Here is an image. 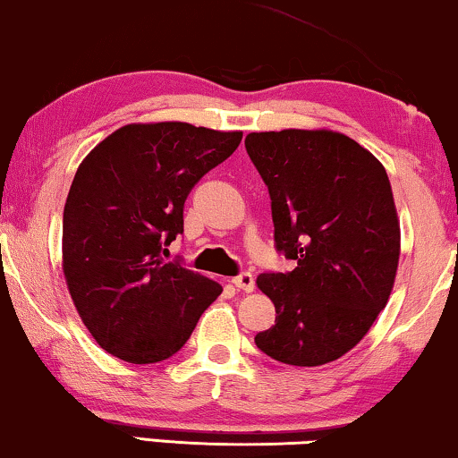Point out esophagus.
Segmentation results:
<instances>
[{
    "mask_svg": "<svg viewBox=\"0 0 458 458\" xmlns=\"http://www.w3.org/2000/svg\"><path fill=\"white\" fill-rule=\"evenodd\" d=\"M233 285L237 287V290L252 292L254 290V275L252 273H240L237 277H233Z\"/></svg>",
    "mask_w": 458,
    "mask_h": 458,
    "instance_id": "34e87169",
    "label": "esophagus"
}]
</instances>
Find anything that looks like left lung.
I'll list each match as a JSON object with an SVG mask.
<instances>
[{"instance_id": "1", "label": "left lung", "mask_w": 458, "mask_h": 458, "mask_svg": "<svg viewBox=\"0 0 458 458\" xmlns=\"http://www.w3.org/2000/svg\"><path fill=\"white\" fill-rule=\"evenodd\" d=\"M246 149L268 187L275 246L296 260L256 284L275 325L254 342L271 359L318 367L359 344L394 287L400 223L381 162L335 131L250 133Z\"/></svg>"}]
</instances>
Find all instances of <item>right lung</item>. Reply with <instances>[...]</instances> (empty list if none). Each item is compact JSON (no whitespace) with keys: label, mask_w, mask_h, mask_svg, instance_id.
Instances as JSON below:
<instances>
[{"label":"right lung","mask_w":458,"mask_h":458,"mask_svg":"<svg viewBox=\"0 0 458 458\" xmlns=\"http://www.w3.org/2000/svg\"><path fill=\"white\" fill-rule=\"evenodd\" d=\"M242 131L124 124L87 154L62 221V268L85 327L133 365L166 360L221 296L216 281L162 250L183 233L193 185L227 160Z\"/></svg>","instance_id":"right-lung-1"}]
</instances>
